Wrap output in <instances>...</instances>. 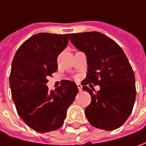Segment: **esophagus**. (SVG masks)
<instances>
[{
    "mask_svg": "<svg viewBox=\"0 0 146 146\" xmlns=\"http://www.w3.org/2000/svg\"><path fill=\"white\" fill-rule=\"evenodd\" d=\"M77 87H78V89H79V91L80 92H81L82 91V85L80 84H77Z\"/></svg>",
    "mask_w": 146,
    "mask_h": 146,
    "instance_id": "1",
    "label": "esophagus"
}]
</instances>
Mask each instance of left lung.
<instances>
[{
    "mask_svg": "<svg viewBox=\"0 0 146 146\" xmlns=\"http://www.w3.org/2000/svg\"><path fill=\"white\" fill-rule=\"evenodd\" d=\"M77 49L86 54L88 74L81 84L91 95L85 115L92 126L111 131L121 127L131 115L136 99L135 76L121 47L98 31L69 36ZM99 85L93 92L87 85Z\"/></svg>",
    "mask_w": 146,
    "mask_h": 146,
    "instance_id": "obj_1",
    "label": "left lung"
}]
</instances>
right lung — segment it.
I'll use <instances>...</instances> for the list:
<instances>
[{
	"instance_id": "right-lung-1",
	"label": "right lung",
	"mask_w": 146,
	"mask_h": 146,
	"mask_svg": "<svg viewBox=\"0 0 146 146\" xmlns=\"http://www.w3.org/2000/svg\"><path fill=\"white\" fill-rule=\"evenodd\" d=\"M67 43L68 34L38 33L22 44L12 62L9 85L17 112L38 132L62 126L67 108L79 92L70 80H62L55 91L46 86L47 78L58 70V56Z\"/></svg>"
}]
</instances>
